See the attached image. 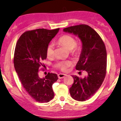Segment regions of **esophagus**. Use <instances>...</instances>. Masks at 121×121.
I'll list each match as a JSON object with an SVG mask.
<instances>
[{
	"instance_id": "obj_1",
	"label": "esophagus",
	"mask_w": 121,
	"mask_h": 121,
	"mask_svg": "<svg viewBox=\"0 0 121 121\" xmlns=\"http://www.w3.org/2000/svg\"><path fill=\"white\" fill-rule=\"evenodd\" d=\"M66 76L67 75L64 74V73H59V74L58 75L59 78H63Z\"/></svg>"
}]
</instances>
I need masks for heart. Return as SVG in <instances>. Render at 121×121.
<instances>
[{
	"label": "heart",
	"mask_w": 121,
	"mask_h": 121,
	"mask_svg": "<svg viewBox=\"0 0 121 121\" xmlns=\"http://www.w3.org/2000/svg\"><path fill=\"white\" fill-rule=\"evenodd\" d=\"M58 43L65 47L70 51L71 54L77 55L80 53L81 48L76 44V41L73 36L69 35H64L59 39ZM54 46L52 44H49L46 48V54L48 56L51 57L54 55ZM72 65V62L69 61H62L58 62L56 67L61 70L66 71L68 68Z\"/></svg>",
	"instance_id": "heart-1"
}]
</instances>
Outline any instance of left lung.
<instances>
[{"label":"left lung","mask_w":121,"mask_h":121,"mask_svg":"<svg viewBox=\"0 0 121 121\" xmlns=\"http://www.w3.org/2000/svg\"><path fill=\"white\" fill-rule=\"evenodd\" d=\"M63 31L77 36L82 43L79 61L76 65L78 70H85L84 78L72 76L74 82L69 89L71 97L79 101L89 99L101 86L107 68V52L101 38L93 29L86 24L69 26Z\"/></svg>","instance_id":"1"}]
</instances>
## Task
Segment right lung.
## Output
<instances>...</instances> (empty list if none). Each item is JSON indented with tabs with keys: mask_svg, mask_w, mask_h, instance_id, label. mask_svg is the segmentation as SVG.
<instances>
[{
	"mask_svg": "<svg viewBox=\"0 0 121 121\" xmlns=\"http://www.w3.org/2000/svg\"><path fill=\"white\" fill-rule=\"evenodd\" d=\"M60 29H38L22 35L16 43L14 65L24 89L29 95L40 103L48 102L54 97L53 84L58 80L56 73H48L45 77H39V68L47 58L46 48Z\"/></svg>",
	"mask_w": 121,
	"mask_h": 121,
	"instance_id": "1",
	"label": "right lung"
}]
</instances>
